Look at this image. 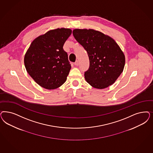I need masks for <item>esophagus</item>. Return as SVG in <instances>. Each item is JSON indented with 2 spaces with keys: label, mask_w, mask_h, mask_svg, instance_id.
Returning <instances> with one entry per match:
<instances>
[{
  "label": "esophagus",
  "mask_w": 153,
  "mask_h": 153,
  "mask_svg": "<svg viewBox=\"0 0 153 153\" xmlns=\"http://www.w3.org/2000/svg\"><path fill=\"white\" fill-rule=\"evenodd\" d=\"M79 64V62L78 60H76L75 62V63H74V65H75V66H78Z\"/></svg>",
  "instance_id": "1"
}]
</instances>
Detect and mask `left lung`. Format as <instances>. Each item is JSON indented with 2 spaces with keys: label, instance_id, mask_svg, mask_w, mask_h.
<instances>
[{
  "label": "left lung",
  "instance_id": "1",
  "mask_svg": "<svg viewBox=\"0 0 153 153\" xmlns=\"http://www.w3.org/2000/svg\"><path fill=\"white\" fill-rule=\"evenodd\" d=\"M75 39L87 52L89 67L84 73L87 82L95 88L111 85L123 71L125 56L115 41L94 29L73 31Z\"/></svg>",
  "mask_w": 153,
  "mask_h": 153
}]
</instances>
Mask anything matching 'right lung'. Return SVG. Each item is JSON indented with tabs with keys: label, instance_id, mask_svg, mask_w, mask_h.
<instances>
[{
	"label": "right lung",
	"instance_id": "1",
	"mask_svg": "<svg viewBox=\"0 0 153 153\" xmlns=\"http://www.w3.org/2000/svg\"><path fill=\"white\" fill-rule=\"evenodd\" d=\"M71 32L65 28L49 30L35 38L25 53L27 72L43 88L54 89L66 82L71 65L63 46Z\"/></svg>",
	"mask_w": 153,
	"mask_h": 153
}]
</instances>
